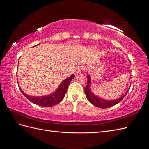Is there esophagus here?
I'll return each mask as SVG.
<instances>
[{
	"label": "esophagus",
	"instance_id": "obj_1",
	"mask_svg": "<svg viewBox=\"0 0 149 149\" xmlns=\"http://www.w3.org/2000/svg\"><path fill=\"white\" fill-rule=\"evenodd\" d=\"M84 67H83V66H79V67H77V70H76V74H81V72L83 70H84Z\"/></svg>",
	"mask_w": 149,
	"mask_h": 149
}]
</instances>
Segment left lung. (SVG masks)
Returning a JSON list of instances; mask_svg holds the SVG:
<instances>
[{
	"label": "left lung",
	"instance_id": "left-lung-1",
	"mask_svg": "<svg viewBox=\"0 0 149 149\" xmlns=\"http://www.w3.org/2000/svg\"><path fill=\"white\" fill-rule=\"evenodd\" d=\"M91 79L90 75H88V83L85 88L84 93L86 96V98L88 100V101L90 102L91 104L96 106V107L102 109H107L112 106L115 105L117 103H119L121 100L124 98V96L128 92V90L126 91L125 94L123 95L120 98H117L116 100H105L102 98H100L97 95H95L93 93L91 89Z\"/></svg>",
	"mask_w": 149,
	"mask_h": 149
}]
</instances>
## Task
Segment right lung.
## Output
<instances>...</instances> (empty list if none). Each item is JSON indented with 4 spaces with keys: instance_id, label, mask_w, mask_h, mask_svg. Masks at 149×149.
Masks as SVG:
<instances>
[{
    "instance_id": "1",
    "label": "right lung",
    "mask_w": 149,
    "mask_h": 149,
    "mask_svg": "<svg viewBox=\"0 0 149 149\" xmlns=\"http://www.w3.org/2000/svg\"><path fill=\"white\" fill-rule=\"evenodd\" d=\"M37 45H36V46H37ZM74 77H75L74 74L71 75L70 77L62 81L60 83V84L59 85L58 88L54 92L51 93L49 95H47L45 96H30L29 95L26 94L24 91H23L22 89L19 87V88L22 94L25 96L28 100H29L30 102L33 103L34 104H36L42 107H52V106L58 104V103H60L62 100H63V99L64 98L65 93H67L68 86L69 84H70L71 81L74 78Z\"/></svg>"
}]
</instances>
